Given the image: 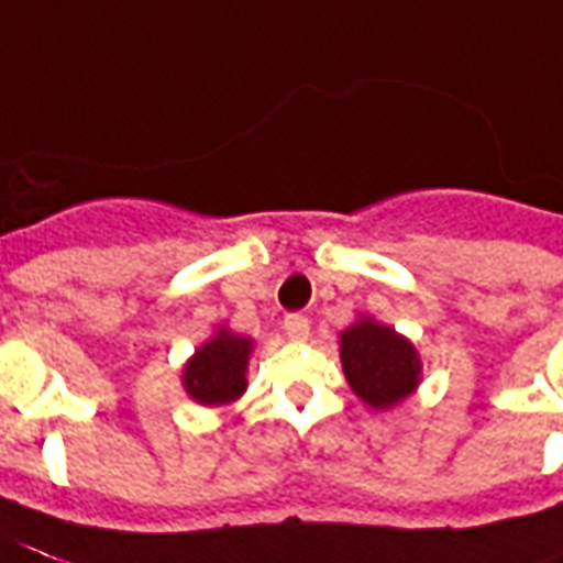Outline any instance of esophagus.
<instances>
[{"label":"esophagus","mask_w":563,"mask_h":563,"mask_svg":"<svg viewBox=\"0 0 563 563\" xmlns=\"http://www.w3.org/2000/svg\"><path fill=\"white\" fill-rule=\"evenodd\" d=\"M285 334L290 338V341L305 343L308 338H311V322H308V317H302V313H287Z\"/></svg>","instance_id":"obj_1"}]
</instances>
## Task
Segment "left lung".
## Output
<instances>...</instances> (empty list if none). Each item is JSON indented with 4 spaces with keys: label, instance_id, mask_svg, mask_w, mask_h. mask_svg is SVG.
Listing matches in <instances>:
<instances>
[{
    "label": "left lung",
    "instance_id": "1",
    "mask_svg": "<svg viewBox=\"0 0 563 563\" xmlns=\"http://www.w3.org/2000/svg\"><path fill=\"white\" fill-rule=\"evenodd\" d=\"M346 385L373 411H390L420 387L422 358L405 334L361 313L338 334Z\"/></svg>",
    "mask_w": 563,
    "mask_h": 563
}]
</instances>
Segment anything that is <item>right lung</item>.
Wrapping results in <instances>:
<instances>
[{"instance_id": "add662e5", "label": "right lung", "mask_w": 563, "mask_h": 563, "mask_svg": "<svg viewBox=\"0 0 563 563\" xmlns=\"http://www.w3.org/2000/svg\"><path fill=\"white\" fill-rule=\"evenodd\" d=\"M255 352V341L238 334L229 325H217L211 338L185 361L181 367V387L196 405L220 408L238 402L246 394V373Z\"/></svg>"}]
</instances>
